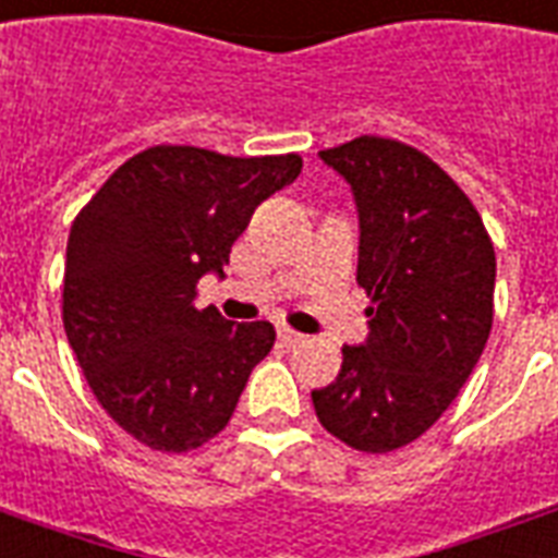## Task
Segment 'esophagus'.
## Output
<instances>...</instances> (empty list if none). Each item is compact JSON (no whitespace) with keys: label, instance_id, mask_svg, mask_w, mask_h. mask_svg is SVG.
<instances>
[{"label":"esophagus","instance_id":"obj_1","mask_svg":"<svg viewBox=\"0 0 558 558\" xmlns=\"http://www.w3.org/2000/svg\"><path fill=\"white\" fill-rule=\"evenodd\" d=\"M278 340L283 342L287 349H295V345H301V342H304V337H301V333H295V331H290V328H280Z\"/></svg>","mask_w":558,"mask_h":558}]
</instances>
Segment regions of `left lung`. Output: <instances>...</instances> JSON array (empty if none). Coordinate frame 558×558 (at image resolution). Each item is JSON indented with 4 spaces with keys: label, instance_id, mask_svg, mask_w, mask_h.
Masks as SVG:
<instances>
[{
    "label": "left lung",
    "instance_id": "1",
    "mask_svg": "<svg viewBox=\"0 0 558 558\" xmlns=\"http://www.w3.org/2000/svg\"><path fill=\"white\" fill-rule=\"evenodd\" d=\"M319 156L352 185L357 283L373 307L366 340L342 345L313 408L342 444L393 452L435 426L482 357L497 257L476 206L426 153L361 135Z\"/></svg>",
    "mask_w": 558,
    "mask_h": 558
}]
</instances>
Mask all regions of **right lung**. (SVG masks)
I'll list each match as a JSON object with an SVG mask.
<instances>
[{"label": "right lung", "instance_id": "add662e5", "mask_svg": "<svg viewBox=\"0 0 558 558\" xmlns=\"http://www.w3.org/2000/svg\"><path fill=\"white\" fill-rule=\"evenodd\" d=\"M301 174V156H221L159 144L132 156L68 239L64 331L106 414L159 452L204 447L275 345L268 322L197 311L254 209Z\"/></svg>", "mask_w": 558, "mask_h": 558}]
</instances>
